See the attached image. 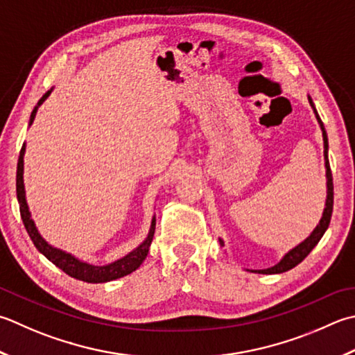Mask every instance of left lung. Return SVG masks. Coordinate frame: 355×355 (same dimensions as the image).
<instances>
[{"label":"left lung","instance_id":"1","mask_svg":"<svg viewBox=\"0 0 355 355\" xmlns=\"http://www.w3.org/2000/svg\"><path fill=\"white\" fill-rule=\"evenodd\" d=\"M308 100L312 110H314L315 118L318 124H320V129H322V135H323V155H324V168H326V201H324V209L322 214V218L318 221V225L314 227V231L311 232L309 237L304 239L302 243H298L295 248L291 249L286 254L282 257V260L277 263V265L266 268V269H246V270H251V272L255 274H282V272H286V270L295 268L298 263H302L306 257L309 255V252L312 251L317 246V243L320 241V239L323 237V234L326 232V229L329 226V221H331V215H332V206H334V184H332V173H331V168H329V158H328V149H329V144H328V135H326V130L323 123L320 120V116L317 114V109L314 106V101H312L311 96L308 95ZM220 241V246L223 248L225 246V241L218 239Z\"/></svg>","mask_w":355,"mask_h":355}]
</instances>
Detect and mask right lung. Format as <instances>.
Masks as SVG:
<instances>
[{
  "label": "right lung",
  "mask_w": 355,
  "mask_h": 355,
  "mask_svg": "<svg viewBox=\"0 0 355 355\" xmlns=\"http://www.w3.org/2000/svg\"><path fill=\"white\" fill-rule=\"evenodd\" d=\"M52 90L53 89L47 90V92L41 96V100L38 101L37 106L33 107L32 114H31L29 126L35 120V115H37L38 107L47 100V96L52 94ZM24 154H26V143L23 144V148H21L19 158H18V168H17V198H18V205H19V214H21V218H23L26 231H27V234H29L31 240L33 241L35 248H37L49 261H52L55 266L62 270V272H66L67 275L73 277V279L86 282V283L112 282L116 279H121V277H124V275H129L134 272L135 269L140 268V265L144 261L146 257H148L152 239H154L155 215L152 217L148 237H146L144 241L140 243V245H138L134 251H130L129 254L121 257V259H118V260L109 263V265H104V266H95V265H90V263H87V261L76 259L75 255L62 251V249H58L52 245H49V243L43 239V235L40 234V231L37 229V225H35L32 214L29 211V205H27V200H26Z\"/></svg>",
  "instance_id": "obj_1"
}]
</instances>
